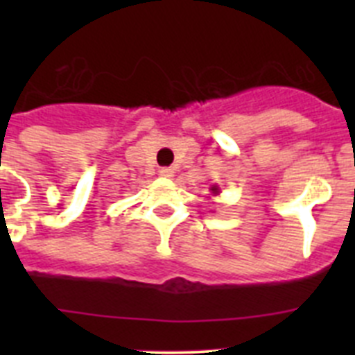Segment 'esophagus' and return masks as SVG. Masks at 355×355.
Instances as JSON below:
<instances>
[{
  "mask_svg": "<svg viewBox=\"0 0 355 355\" xmlns=\"http://www.w3.org/2000/svg\"><path fill=\"white\" fill-rule=\"evenodd\" d=\"M159 175H163V178H172V175H174V168L171 167L159 168Z\"/></svg>",
  "mask_w": 355,
  "mask_h": 355,
  "instance_id": "obj_1",
  "label": "esophagus"
}]
</instances>
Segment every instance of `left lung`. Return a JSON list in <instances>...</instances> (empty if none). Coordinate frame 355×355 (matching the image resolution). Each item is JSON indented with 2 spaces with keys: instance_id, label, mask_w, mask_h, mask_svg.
Listing matches in <instances>:
<instances>
[{
  "instance_id": "obj_1",
  "label": "left lung",
  "mask_w": 355,
  "mask_h": 355,
  "mask_svg": "<svg viewBox=\"0 0 355 355\" xmlns=\"http://www.w3.org/2000/svg\"><path fill=\"white\" fill-rule=\"evenodd\" d=\"M211 190H213V193H216V192H218V188H216V187H213Z\"/></svg>"
}]
</instances>
